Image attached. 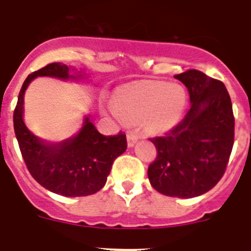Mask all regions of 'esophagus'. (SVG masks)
I'll return each mask as SVG.
<instances>
[{"instance_id": "obj_1", "label": "esophagus", "mask_w": 251, "mask_h": 251, "mask_svg": "<svg viewBox=\"0 0 251 251\" xmlns=\"http://www.w3.org/2000/svg\"><path fill=\"white\" fill-rule=\"evenodd\" d=\"M141 138L138 133L136 130H130V132L127 133V142H128V146L129 147H133V146L136 145V142Z\"/></svg>"}]
</instances>
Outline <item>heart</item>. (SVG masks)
Returning <instances> with one entry per match:
<instances>
[{"mask_svg": "<svg viewBox=\"0 0 251 251\" xmlns=\"http://www.w3.org/2000/svg\"><path fill=\"white\" fill-rule=\"evenodd\" d=\"M186 106V92L178 84L142 80L124 85L113 97L115 113L126 121L141 122L151 133L172 129Z\"/></svg>", "mask_w": 251, "mask_h": 251, "instance_id": "b5f03b06", "label": "heart"}]
</instances>
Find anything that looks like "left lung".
Listing matches in <instances>:
<instances>
[{"label":"left lung","instance_id":"left-lung-1","mask_svg":"<svg viewBox=\"0 0 251 251\" xmlns=\"http://www.w3.org/2000/svg\"><path fill=\"white\" fill-rule=\"evenodd\" d=\"M185 84L191 106L165 137L151 139L157 157L148 167L154 190L179 199L210 191L223 177L234 145V114L221 81L199 70L175 75Z\"/></svg>","mask_w":251,"mask_h":251}]
</instances>
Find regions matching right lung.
Returning a JSON list of instances; mask_svg holds the SVG:
<instances>
[{"label":"right lung","mask_w":251,"mask_h":251,"mask_svg":"<svg viewBox=\"0 0 251 251\" xmlns=\"http://www.w3.org/2000/svg\"><path fill=\"white\" fill-rule=\"evenodd\" d=\"M37 76L60 80H86L83 70L52 63L26 77L13 113V128L24 161L31 176L54 194L66 197L89 196L104 187L113 162L127 150L124 133L103 136L95 128L92 115H84L76 134L61 142H48L35 136L24 121V98L27 86Z\"/></svg>","instance_id":"right-lung-1"}]
</instances>
